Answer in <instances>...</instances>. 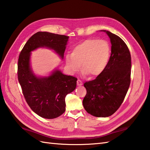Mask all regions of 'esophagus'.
<instances>
[{
	"mask_svg": "<svg viewBox=\"0 0 150 150\" xmlns=\"http://www.w3.org/2000/svg\"><path fill=\"white\" fill-rule=\"evenodd\" d=\"M77 85L78 86H80V85H83V83H82V81L80 80V79H78L77 80Z\"/></svg>",
	"mask_w": 150,
	"mask_h": 150,
	"instance_id": "obj_1",
	"label": "esophagus"
}]
</instances>
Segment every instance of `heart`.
I'll return each mask as SVG.
<instances>
[{
	"instance_id": "1",
	"label": "heart",
	"mask_w": 150,
	"mask_h": 150,
	"mask_svg": "<svg viewBox=\"0 0 150 150\" xmlns=\"http://www.w3.org/2000/svg\"><path fill=\"white\" fill-rule=\"evenodd\" d=\"M110 45L103 39H87L74 48L71 55L66 56V65L74 73L80 68L84 74L95 77L105 71L111 56Z\"/></svg>"
}]
</instances>
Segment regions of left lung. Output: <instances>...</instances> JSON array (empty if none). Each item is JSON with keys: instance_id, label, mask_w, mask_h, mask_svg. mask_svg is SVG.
Segmentation results:
<instances>
[{"instance_id": "1", "label": "left lung", "mask_w": 150, "mask_h": 150, "mask_svg": "<svg viewBox=\"0 0 150 150\" xmlns=\"http://www.w3.org/2000/svg\"><path fill=\"white\" fill-rule=\"evenodd\" d=\"M109 37L111 54L105 71L96 79L84 83L87 94L83 105L88 113L108 117L123 102L131 82V54L127 46L118 35L103 30Z\"/></svg>"}]
</instances>
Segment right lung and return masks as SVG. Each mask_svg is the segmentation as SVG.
Here are the masks:
<instances>
[{"mask_svg": "<svg viewBox=\"0 0 150 150\" xmlns=\"http://www.w3.org/2000/svg\"><path fill=\"white\" fill-rule=\"evenodd\" d=\"M68 39L64 35L38 32L28 39L19 54L17 76L24 97L32 111L42 118H55L65 111V97L75 89L78 79L58 70L48 77H37L30 70V52L45 47L63 59Z\"/></svg>", "mask_w": 150, "mask_h": 150, "instance_id": "1", "label": "right lung"}]
</instances>
